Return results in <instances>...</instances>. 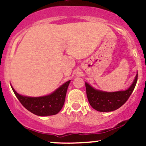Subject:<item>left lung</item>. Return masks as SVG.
<instances>
[{
	"mask_svg": "<svg viewBox=\"0 0 146 146\" xmlns=\"http://www.w3.org/2000/svg\"><path fill=\"white\" fill-rule=\"evenodd\" d=\"M137 78L138 74L128 89L117 92H105L95 89L85 82L88 102L95 110L100 112H110L118 109L130 98L136 86Z\"/></svg>",
	"mask_w": 146,
	"mask_h": 146,
	"instance_id": "left-lung-1",
	"label": "left lung"
}]
</instances>
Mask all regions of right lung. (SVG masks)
Here are the masks:
<instances>
[{
	"instance_id": "1",
	"label": "right lung",
	"mask_w": 146,
	"mask_h": 146,
	"mask_svg": "<svg viewBox=\"0 0 146 146\" xmlns=\"http://www.w3.org/2000/svg\"><path fill=\"white\" fill-rule=\"evenodd\" d=\"M69 81L63 84L51 94L46 96L32 98L18 94L11 86L14 94L21 104L26 109L38 116L56 115L60 111L64 104Z\"/></svg>"
}]
</instances>
